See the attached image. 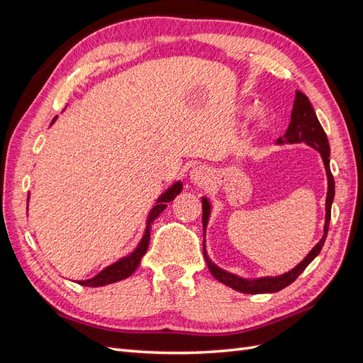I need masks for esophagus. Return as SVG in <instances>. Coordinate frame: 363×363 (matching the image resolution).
I'll use <instances>...</instances> for the list:
<instances>
[{"label":"esophagus","mask_w":363,"mask_h":363,"mask_svg":"<svg viewBox=\"0 0 363 363\" xmlns=\"http://www.w3.org/2000/svg\"><path fill=\"white\" fill-rule=\"evenodd\" d=\"M208 175H211V172H208L204 164H199V167H195L191 171V182L194 184H204L208 179Z\"/></svg>","instance_id":"34e87169"}]
</instances>
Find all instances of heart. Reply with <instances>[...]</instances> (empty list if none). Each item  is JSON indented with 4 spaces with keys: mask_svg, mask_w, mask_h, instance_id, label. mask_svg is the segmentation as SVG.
<instances>
[{
    "mask_svg": "<svg viewBox=\"0 0 363 363\" xmlns=\"http://www.w3.org/2000/svg\"><path fill=\"white\" fill-rule=\"evenodd\" d=\"M259 116H260V118H263L265 115H263V112H259Z\"/></svg>",
    "mask_w": 363,
    "mask_h": 363,
    "instance_id": "b5f03b06",
    "label": "heart"
}]
</instances>
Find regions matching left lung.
Returning <instances> with one entry per match:
<instances>
[{
    "label": "left lung",
    "instance_id": "8db88e82",
    "mask_svg": "<svg viewBox=\"0 0 363 363\" xmlns=\"http://www.w3.org/2000/svg\"><path fill=\"white\" fill-rule=\"evenodd\" d=\"M298 142H304V144L311 145L316 151H320V155L323 157L325 172H327V182H328V189H327V199H325V224H324V235L321 238L320 242H318L309 255H307L298 265L292 268L291 271L281 274L279 277H262V279H255V280H248L242 279L239 276H235L232 272H227L216 267L215 263L208 259L206 245L203 244V252H204V259L207 262V267L211 269L212 276L227 286L233 288L242 294H272V292H279L283 288L289 286L291 283L296 280V277L307 268V265L320 255V251L325 242L327 232H328V224H330V216H332V203L335 199V180L330 171V145H328V139L324 133V128L321 127L320 121L316 118V113L313 111V107L303 92L296 91L295 94V100H294V107H292V113H291V123L289 127L284 133L283 138L277 139V144H298ZM203 203V228L206 230L207 223H208V216H211V203L203 196L201 199Z\"/></svg>",
    "mask_w": 363,
    "mask_h": 363
}]
</instances>
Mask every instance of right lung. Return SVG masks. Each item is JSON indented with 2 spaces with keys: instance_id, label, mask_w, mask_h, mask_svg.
Wrapping results in <instances>:
<instances>
[{
  "instance_id": "add662e5",
  "label": "right lung",
  "mask_w": 363,
  "mask_h": 363,
  "mask_svg": "<svg viewBox=\"0 0 363 363\" xmlns=\"http://www.w3.org/2000/svg\"><path fill=\"white\" fill-rule=\"evenodd\" d=\"M57 119V116L52 119L54 121ZM51 123V124H52ZM183 189V184L182 182H175L171 188H168L167 191H164L159 199L156 201V204L152 206V208L148 213V218H147V225H145V232H144V236H142L140 242L138 244V247L135 248L133 252H130L128 256L119 259L118 262L112 263V265L106 267L103 271H100L96 274L95 277L89 279V280H80L77 281L79 284H82V286H92V288H98V286H104V284H111V283H115V281H119V280H124L127 277H130L131 274H133L136 271V268L139 267L140 263V259L144 257V255L148 250V244H150V230H151V224L155 223V219L164 211V207H167V203L172 201L175 196H177ZM30 199V196H28Z\"/></svg>"
}]
</instances>
